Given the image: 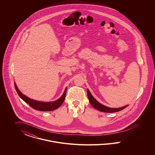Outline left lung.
I'll return each mask as SVG.
<instances>
[{
    "instance_id": "obj_1",
    "label": "left lung",
    "mask_w": 155,
    "mask_h": 155,
    "mask_svg": "<svg viewBox=\"0 0 155 155\" xmlns=\"http://www.w3.org/2000/svg\"><path fill=\"white\" fill-rule=\"evenodd\" d=\"M87 95H88V97L89 101L91 103V104L93 106V107H94L97 110L101 111H102V112L114 113V112L121 110L127 106H124L123 107H120V108H110V107L105 106L103 104H101L99 102H98L96 99L94 97V96L92 95V94H91L88 89H87Z\"/></svg>"
}]
</instances>
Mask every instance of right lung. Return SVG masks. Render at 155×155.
Here are the masks:
<instances>
[{
	"label": "right lung",
	"instance_id": "add662e5",
	"mask_svg": "<svg viewBox=\"0 0 155 155\" xmlns=\"http://www.w3.org/2000/svg\"><path fill=\"white\" fill-rule=\"evenodd\" d=\"M15 86L17 94L22 100L25 102L28 103L32 108L39 111H52L58 109L63 103L65 99L66 94L67 88H66L63 95L57 101L52 102H39L35 100H32L31 99H30L29 97L25 96L18 90L15 83Z\"/></svg>",
	"mask_w": 155,
	"mask_h": 155
}]
</instances>
